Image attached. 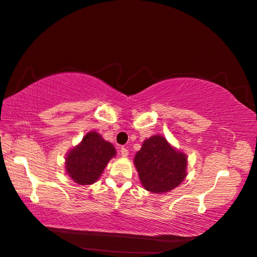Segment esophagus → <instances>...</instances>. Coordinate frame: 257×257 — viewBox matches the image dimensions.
Instances as JSON below:
<instances>
[{"label":"esophagus","instance_id":"esophagus-1","mask_svg":"<svg viewBox=\"0 0 257 257\" xmlns=\"http://www.w3.org/2000/svg\"><path fill=\"white\" fill-rule=\"evenodd\" d=\"M120 154H121V157H123V158H127L128 157V155H129V152H128V149H125V148H122L120 149Z\"/></svg>","mask_w":257,"mask_h":257}]
</instances>
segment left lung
<instances>
[{"instance_id": "obj_1", "label": "left lung", "mask_w": 257, "mask_h": 257, "mask_svg": "<svg viewBox=\"0 0 257 257\" xmlns=\"http://www.w3.org/2000/svg\"><path fill=\"white\" fill-rule=\"evenodd\" d=\"M134 165L143 187L151 193L170 192L187 177L188 157L161 135L146 139L136 154Z\"/></svg>"}]
</instances>
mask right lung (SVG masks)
Returning <instances> with one entry per match:
<instances>
[{"label":"right lung","mask_w":257,"mask_h":257,"mask_svg":"<svg viewBox=\"0 0 257 257\" xmlns=\"http://www.w3.org/2000/svg\"><path fill=\"white\" fill-rule=\"evenodd\" d=\"M116 154L112 144L97 132H88L77 146L67 152L65 170L74 182L89 185L100 178L108 162Z\"/></svg>","instance_id":"right-lung-1"}]
</instances>
